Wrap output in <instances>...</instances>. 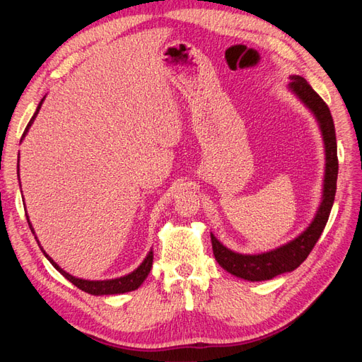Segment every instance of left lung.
<instances>
[{
  "label": "left lung",
  "instance_id": "left-lung-1",
  "mask_svg": "<svg viewBox=\"0 0 362 362\" xmlns=\"http://www.w3.org/2000/svg\"><path fill=\"white\" fill-rule=\"evenodd\" d=\"M288 92L308 108L319 124L323 145H325V177L322 189V202L317 208L311 223L306 226L298 237L288 243L276 249H272L261 254H238L223 246L211 234L213 254L218 266L223 267L231 275L250 282L273 279L282 273L293 272L310 255L317 240L320 238L323 229L329 218L331 208L334 205L338 177V158H337V139L335 127L329 112V107L322 98L314 92L313 87L306 83L300 75H290Z\"/></svg>",
  "mask_w": 362,
  "mask_h": 362
}]
</instances>
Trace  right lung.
Masks as SVG:
<instances>
[{"label":"right lung","instance_id":"right-lung-1","mask_svg":"<svg viewBox=\"0 0 362 362\" xmlns=\"http://www.w3.org/2000/svg\"><path fill=\"white\" fill-rule=\"evenodd\" d=\"M43 101H45V96L42 98L40 100V103H39V105H37V108H36V112H35V115H33V117L30 119V122H28V125H27V128H25V131H24V134H23V137H21V141L24 140V137L27 136V133H28V129H30V127L33 125V122H35V119H36V116H37V113H39V110H40V107H42V104H43ZM18 178H19V158H18ZM21 184V182H19ZM23 192V190H21ZM27 216V222H28V226H30V229H31V233H33V235H35V238H36V242H37V245H39V247H40V250L43 252V255L47 257V259L51 262V264L56 267L62 275L66 278L68 281H71L75 287H78L80 290H83V291H86V293H89V294H93V296H108V294H122V293H128V291H133V290H137L141 284H144V281L146 279V276L149 275V272H151V267H152V259H154V252H152V249L148 252V255H146V258L141 261V264L136 269V270H133L131 273H128V275H125V276H120V278H115V279H104V281H89V279H81V278H75V276H72V275H69L68 272H64L56 261H54L45 250H43V247L40 246V243H39V240H37V237H36V234H35V228H33V225H31V222H30V218H28V214H25Z\"/></svg>","mask_w":362,"mask_h":362}]
</instances>
